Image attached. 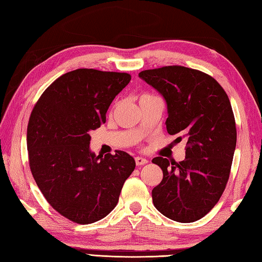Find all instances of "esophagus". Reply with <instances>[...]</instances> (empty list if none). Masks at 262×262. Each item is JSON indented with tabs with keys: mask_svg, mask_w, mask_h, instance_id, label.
<instances>
[{
	"mask_svg": "<svg viewBox=\"0 0 262 262\" xmlns=\"http://www.w3.org/2000/svg\"><path fill=\"white\" fill-rule=\"evenodd\" d=\"M148 163V161L146 158L143 157H136V164L137 166H142V165H146Z\"/></svg>",
	"mask_w": 262,
	"mask_h": 262,
	"instance_id": "1",
	"label": "esophagus"
}]
</instances>
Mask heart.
I'll return each instance as SVG.
<instances>
[{"instance_id": "b5f03b06", "label": "heart", "mask_w": 262, "mask_h": 262, "mask_svg": "<svg viewBox=\"0 0 262 262\" xmlns=\"http://www.w3.org/2000/svg\"><path fill=\"white\" fill-rule=\"evenodd\" d=\"M147 96H150V95H142L141 97H140V99H141V98H145V97H147Z\"/></svg>"}]
</instances>
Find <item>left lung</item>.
Instances as JSON below:
<instances>
[{"instance_id":"left-lung-1","label":"left lung","mask_w":262,"mask_h":262,"mask_svg":"<svg viewBox=\"0 0 262 262\" xmlns=\"http://www.w3.org/2000/svg\"><path fill=\"white\" fill-rule=\"evenodd\" d=\"M139 77L161 94L167 105L166 124L175 142L186 141L185 159H152L163 180L152 189V202L164 216L192 223L221 199L236 147L231 101L212 77L194 69L169 66L145 70Z\"/></svg>"}]
</instances>
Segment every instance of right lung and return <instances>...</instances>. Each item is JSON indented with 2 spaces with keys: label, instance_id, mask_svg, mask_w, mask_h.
Listing matches in <instances>:
<instances>
[{
  "label": "right lung",
  "instance_id": "obj_1",
  "mask_svg": "<svg viewBox=\"0 0 262 262\" xmlns=\"http://www.w3.org/2000/svg\"><path fill=\"white\" fill-rule=\"evenodd\" d=\"M129 73L78 69L47 87L31 112L27 148L31 174L47 202L78 224L100 221L114 209L136 167L129 154L96 156L89 132L127 83Z\"/></svg>",
  "mask_w": 262,
  "mask_h": 262
}]
</instances>
